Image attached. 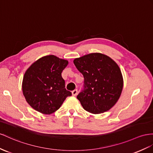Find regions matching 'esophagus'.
Wrapping results in <instances>:
<instances>
[{"instance_id":"1","label":"esophagus","mask_w":153,"mask_h":153,"mask_svg":"<svg viewBox=\"0 0 153 153\" xmlns=\"http://www.w3.org/2000/svg\"><path fill=\"white\" fill-rule=\"evenodd\" d=\"M72 96H77V90H74V91H73L72 92Z\"/></svg>"}]
</instances>
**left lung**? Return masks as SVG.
<instances>
[{"label": "left lung", "instance_id": "8db88e82", "mask_svg": "<svg viewBox=\"0 0 153 153\" xmlns=\"http://www.w3.org/2000/svg\"><path fill=\"white\" fill-rule=\"evenodd\" d=\"M74 63L85 79L84 91L77 96L82 107L94 114L110 110L123 90V79L119 66L110 57L101 53L76 58Z\"/></svg>", "mask_w": 153, "mask_h": 153}]
</instances>
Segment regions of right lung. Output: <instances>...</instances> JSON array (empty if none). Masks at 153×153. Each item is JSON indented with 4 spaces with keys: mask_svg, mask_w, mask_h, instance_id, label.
<instances>
[{
    "mask_svg": "<svg viewBox=\"0 0 153 153\" xmlns=\"http://www.w3.org/2000/svg\"><path fill=\"white\" fill-rule=\"evenodd\" d=\"M68 64L67 60L53 55L42 57L26 70L22 90L26 101L34 110L50 114L60 108L68 96L61 73Z\"/></svg>",
    "mask_w": 153,
    "mask_h": 153,
    "instance_id": "right-lung-1",
    "label": "right lung"
}]
</instances>
